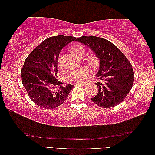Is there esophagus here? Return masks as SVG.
Masks as SVG:
<instances>
[{
  "mask_svg": "<svg viewBox=\"0 0 155 155\" xmlns=\"http://www.w3.org/2000/svg\"><path fill=\"white\" fill-rule=\"evenodd\" d=\"M76 86H80V87H85L87 85L86 84H77Z\"/></svg>",
  "mask_w": 155,
  "mask_h": 155,
  "instance_id": "1",
  "label": "esophagus"
}]
</instances>
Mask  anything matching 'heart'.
<instances>
[{"label": "heart", "mask_w": 155, "mask_h": 155, "mask_svg": "<svg viewBox=\"0 0 155 155\" xmlns=\"http://www.w3.org/2000/svg\"><path fill=\"white\" fill-rule=\"evenodd\" d=\"M71 50L73 54L75 55L76 57L80 56L81 55H84L85 54V47L81 44L73 45ZM88 62L91 64H94L95 63V58L89 57L88 58ZM60 62L59 60V64ZM88 73H89V70L87 67H82L80 69L73 71L71 73H70L67 78V80L68 83L82 84L85 82Z\"/></svg>", "instance_id": "1"}]
</instances>
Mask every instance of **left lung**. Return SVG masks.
Wrapping results in <instances>:
<instances>
[{"mask_svg":"<svg viewBox=\"0 0 155 155\" xmlns=\"http://www.w3.org/2000/svg\"><path fill=\"white\" fill-rule=\"evenodd\" d=\"M79 41L92 49L100 60L95 83L98 93L91 98L101 108H112L122 102L133 85L135 73L130 61L108 40L96 36L78 38Z\"/></svg>","mask_w":155,"mask_h":155,"instance_id":"1","label":"left lung"}]
</instances>
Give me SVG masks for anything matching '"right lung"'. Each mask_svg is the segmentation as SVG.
<instances>
[{
  "mask_svg": "<svg viewBox=\"0 0 155 155\" xmlns=\"http://www.w3.org/2000/svg\"><path fill=\"white\" fill-rule=\"evenodd\" d=\"M75 39L62 35L48 38L25 60L21 70L22 83L29 98L40 107L47 110L59 107L74 87L71 84L63 87L56 78L60 52Z\"/></svg>",
  "mask_w": 155,
  "mask_h": 155,
  "instance_id": "obj_1",
  "label": "right lung"
}]
</instances>
